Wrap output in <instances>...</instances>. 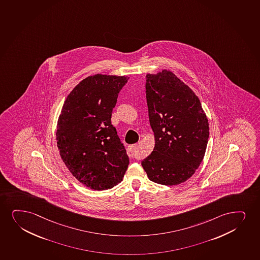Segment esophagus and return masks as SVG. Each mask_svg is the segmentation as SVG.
<instances>
[{
    "instance_id": "obj_1",
    "label": "esophagus",
    "mask_w": 260,
    "mask_h": 260,
    "mask_svg": "<svg viewBox=\"0 0 260 260\" xmlns=\"http://www.w3.org/2000/svg\"><path fill=\"white\" fill-rule=\"evenodd\" d=\"M136 147H137V144H131V145L128 146V150L129 151H133L136 149Z\"/></svg>"
}]
</instances>
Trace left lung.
<instances>
[{"label": "left lung", "instance_id": "1", "mask_svg": "<svg viewBox=\"0 0 260 260\" xmlns=\"http://www.w3.org/2000/svg\"><path fill=\"white\" fill-rule=\"evenodd\" d=\"M145 88L155 146L142 167L151 181L176 186L202 163L209 141L208 118L199 98L171 71L148 74Z\"/></svg>", "mask_w": 260, "mask_h": 260}]
</instances>
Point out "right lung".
<instances>
[{
  "instance_id": "right-lung-1",
  "label": "right lung",
  "mask_w": 260,
  "mask_h": 260,
  "mask_svg": "<svg viewBox=\"0 0 260 260\" xmlns=\"http://www.w3.org/2000/svg\"><path fill=\"white\" fill-rule=\"evenodd\" d=\"M128 77L95 74L81 80L62 107L57 146L70 173L90 189L121 182L128 157L111 124L113 109Z\"/></svg>"
}]
</instances>
